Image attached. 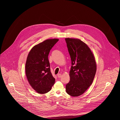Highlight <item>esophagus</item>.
Wrapping results in <instances>:
<instances>
[{
  "label": "esophagus",
  "mask_w": 120,
  "mask_h": 120,
  "mask_svg": "<svg viewBox=\"0 0 120 120\" xmlns=\"http://www.w3.org/2000/svg\"><path fill=\"white\" fill-rule=\"evenodd\" d=\"M57 76H58V78H60L61 77V74H60V73H59V74H58V75H57Z\"/></svg>",
  "instance_id": "esophagus-1"
}]
</instances>
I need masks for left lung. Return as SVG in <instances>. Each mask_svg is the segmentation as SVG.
<instances>
[{"label":"left lung","mask_w":120,"mask_h":120,"mask_svg":"<svg viewBox=\"0 0 120 120\" xmlns=\"http://www.w3.org/2000/svg\"><path fill=\"white\" fill-rule=\"evenodd\" d=\"M71 61L70 81L66 86L69 95L77 97L83 94L92 84L97 65L94 56L85 43L79 39L66 38Z\"/></svg>","instance_id":"left-lung-1"}]
</instances>
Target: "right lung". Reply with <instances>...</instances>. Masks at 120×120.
<instances>
[{
  "instance_id": "add662e5",
  "label": "right lung",
  "mask_w": 120,
  "mask_h": 120,
  "mask_svg": "<svg viewBox=\"0 0 120 120\" xmlns=\"http://www.w3.org/2000/svg\"><path fill=\"white\" fill-rule=\"evenodd\" d=\"M59 39H48L34 46L29 52L25 64V73L31 87L37 93L49 91L55 83L48 56Z\"/></svg>"
}]
</instances>
